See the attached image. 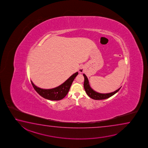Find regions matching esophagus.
<instances>
[{"mask_svg": "<svg viewBox=\"0 0 148 148\" xmlns=\"http://www.w3.org/2000/svg\"><path fill=\"white\" fill-rule=\"evenodd\" d=\"M79 73H82L83 72V69H80L79 70Z\"/></svg>", "mask_w": 148, "mask_h": 148, "instance_id": "1", "label": "esophagus"}]
</instances>
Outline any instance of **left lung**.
Here are the masks:
<instances>
[{
	"label": "left lung",
	"mask_w": 148,
	"mask_h": 148,
	"mask_svg": "<svg viewBox=\"0 0 148 148\" xmlns=\"http://www.w3.org/2000/svg\"><path fill=\"white\" fill-rule=\"evenodd\" d=\"M83 76L84 77V90H85L86 94H88V95L93 99L102 100V99H105L108 98L114 95L115 93H117L121 88H119L117 90L110 93L102 94V93H98L95 90H93V89L90 88L89 82H88V80L85 74H83Z\"/></svg>",
	"instance_id": "obj_1"
}]
</instances>
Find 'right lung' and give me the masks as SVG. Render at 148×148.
<instances>
[{"label": "right lung", "instance_id": "1", "mask_svg": "<svg viewBox=\"0 0 148 148\" xmlns=\"http://www.w3.org/2000/svg\"><path fill=\"white\" fill-rule=\"evenodd\" d=\"M78 75V72L75 73L70 76L63 84L51 89L41 88L36 86L32 81L31 83L36 91L42 97L49 100H60L62 99L67 94L73 81Z\"/></svg>", "mask_w": 148, "mask_h": 148}]
</instances>
